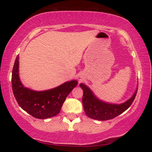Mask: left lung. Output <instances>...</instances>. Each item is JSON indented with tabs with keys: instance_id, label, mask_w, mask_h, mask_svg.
<instances>
[{
	"instance_id": "8db88e82",
	"label": "left lung",
	"mask_w": 152,
	"mask_h": 152,
	"mask_svg": "<svg viewBox=\"0 0 152 152\" xmlns=\"http://www.w3.org/2000/svg\"><path fill=\"white\" fill-rule=\"evenodd\" d=\"M83 90L82 104L86 115L91 119L106 121L112 119L125 111L134 101L137 89L128 101L121 104H110L99 100L85 84H80Z\"/></svg>"
}]
</instances>
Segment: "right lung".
I'll return each mask as SVG.
<instances>
[{"label": "right lung", "mask_w": 152, "mask_h": 152, "mask_svg": "<svg viewBox=\"0 0 152 152\" xmlns=\"http://www.w3.org/2000/svg\"><path fill=\"white\" fill-rule=\"evenodd\" d=\"M19 56L15 60L12 72V88L18 104L27 113L37 119H48L60 112L66 97L78 85L76 80L64 82L56 88L35 91L25 87L19 76Z\"/></svg>", "instance_id": "obj_1"}]
</instances>
